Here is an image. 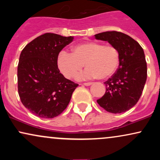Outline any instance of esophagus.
<instances>
[{"instance_id":"34e87169","label":"esophagus","mask_w":160,"mask_h":160,"mask_svg":"<svg viewBox=\"0 0 160 160\" xmlns=\"http://www.w3.org/2000/svg\"><path fill=\"white\" fill-rule=\"evenodd\" d=\"M83 85L86 86H89L92 85V82H85V83H83Z\"/></svg>"}]
</instances>
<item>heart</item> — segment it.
<instances>
[{
    "label": "heart",
    "instance_id": "heart-1",
    "mask_svg": "<svg viewBox=\"0 0 160 160\" xmlns=\"http://www.w3.org/2000/svg\"><path fill=\"white\" fill-rule=\"evenodd\" d=\"M119 61V52L114 47L89 41L74 46L71 54L61 52L57 62L58 68L67 78L78 74L85 64L86 69L77 78L82 80L97 78L99 80H105L114 74Z\"/></svg>",
    "mask_w": 160,
    "mask_h": 160
}]
</instances>
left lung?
<instances>
[{"label": "left lung", "instance_id": "obj_1", "mask_svg": "<svg viewBox=\"0 0 160 160\" xmlns=\"http://www.w3.org/2000/svg\"><path fill=\"white\" fill-rule=\"evenodd\" d=\"M95 38L108 41L117 49L120 56L119 68L104 82L105 94L97 102L110 113H123L138 102L146 83L148 68L144 50L136 40L122 32L99 33Z\"/></svg>", "mask_w": 160, "mask_h": 160}]
</instances>
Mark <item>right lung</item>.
<instances>
[{"instance_id":"add662e5","label":"right lung","mask_w":160,"mask_h":160,"mask_svg":"<svg viewBox=\"0 0 160 160\" xmlns=\"http://www.w3.org/2000/svg\"><path fill=\"white\" fill-rule=\"evenodd\" d=\"M74 37L46 33L25 46L18 65V92L23 105L41 118H53L68 105L78 84L58 68V53Z\"/></svg>"}]
</instances>
